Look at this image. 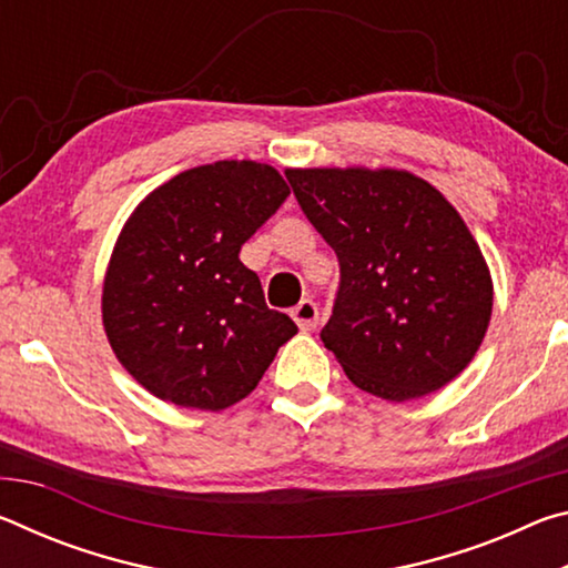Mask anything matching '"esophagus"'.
I'll use <instances>...</instances> for the list:
<instances>
[{"instance_id": "obj_1", "label": "esophagus", "mask_w": 568, "mask_h": 568, "mask_svg": "<svg viewBox=\"0 0 568 568\" xmlns=\"http://www.w3.org/2000/svg\"><path fill=\"white\" fill-rule=\"evenodd\" d=\"M293 321L297 323V328L301 331H313L315 325H318V305L313 301H301L293 307Z\"/></svg>"}]
</instances>
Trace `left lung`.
Wrapping results in <instances>:
<instances>
[{
  "label": "left lung",
  "instance_id": "obj_1",
  "mask_svg": "<svg viewBox=\"0 0 568 568\" xmlns=\"http://www.w3.org/2000/svg\"><path fill=\"white\" fill-rule=\"evenodd\" d=\"M341 263L321 338L353 386L393 403L428 396L474 361L494 283L458 210L408 170L287 168Z\"/></svg>",
  "mask_w": 568,
  "mask_h": 568
}]
</instances>
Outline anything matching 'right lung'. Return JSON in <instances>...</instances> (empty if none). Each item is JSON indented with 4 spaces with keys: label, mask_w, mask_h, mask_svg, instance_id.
I'll return each mask as SVG.
<instances>
[{
    "label": "right lung",
    "mask_w": 568,
    "mask_h": 568,
    "mask_svg": "<svg viewBox=\"0 0 568 568\" xmlns=\"http://www.w3.org/2000/svg\"><path fill=\"white\" fill-rule=\"evenodd\" d=\"M287 195L265 162L220 160L180 172L134 207L104 273L102 325L152 396L197 410L235 406L297 333L240 263V247Z\"/></svg>",
    "instance_id": "right-lung-1"
}]
</instances>
